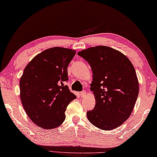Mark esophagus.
<instances>
[{"label": "esophagus", "mask_w": 157, "mask_h": 157, "mask_svg": "<svg viewBox=\"0 0 157 157\" xmlns=\"http://www.w3.org/2000/svg\"><path fill=\"white\" fill-rule=\"evenodd\" d=\"M86 90H83L82 92H81V98L86 97Z\"/></svg>", "instance_id": "34e87169"}]
</instances>
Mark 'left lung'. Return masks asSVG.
Returning a JSON list of instances; mask_svg holds the SVG:
<instances>
[{
    "label": "left lung",
    "instance_id": "left-lung-1",
    "mask_svg": "<svg viewBox=\"0 0 157 157\" xmlns=\"http://www.w3.org/2000/svg\"><path fill=\"white\" fill-rule=\"evenodd\" d=\"M79 56L93 71L90 90L95 99L94 109L87 112L91 124L102 130H112L128 119L139 93L133 65L121 52L99 45L83 50Z\"/></svg>",
    "mask_w": 157,
    "mask_h": 157
}]
</instances>
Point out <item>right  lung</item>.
<instances>
[{"instance_id": "right-lung-1", "label": "right lung", "mask_w": 157, "mask_h": 157, "mask_svg": "<svg viewBox=\"0 0 157 157\" xmlns=\"http://www.w3.org/2000/svg\"><path fill=\"white\" fill-rule=\"evenodd\" d=\"M75 50L55 47L35 56L25 67L20 81V98L29 119L43 129L60 126L69 102L76 98L64 83L67 67Z\"/></svg>"}]
</instances>
